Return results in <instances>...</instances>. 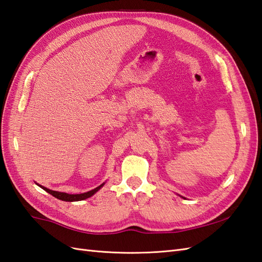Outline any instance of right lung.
Masks as SVG:
<instances>
[{
  "instance_id": "right-lung-1",
  "label": "right lung",
  "mask_w": 262,
  "mask_h": 262,
  "mask_svg": "<svg viewBox=\"0 0 262 262\" xmlns=\"http://www.w3.org/2000/svg\"><path fill=\"white\" fill-rule=\"evenodd\" d=\"M37 184V183H36ZM105 184V182H103L102 184H100L99 187H97L95 189L91 190V191H88V192H84V193H79V194H70V193H67V192H60V191H53V190H50L46 187L41 186V184H37L40 188H42L43 190H46L48 193L52 194L53 196H55L56 199L59 200H62V201H68V202H73V201H81V200H85L88 199V198L92 196L93 194H95L98 192V191L103 187Z\"/></svg>"
}]
</instances>
